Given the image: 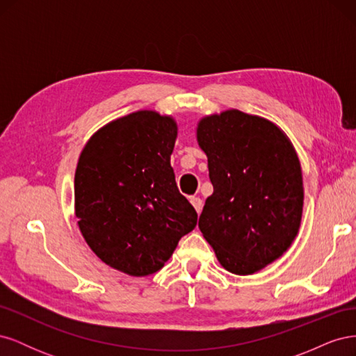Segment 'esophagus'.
I'll return each mask as SVG.
<instances>
[{
  "instance_id": "obj_1",
  "label": "esophagus",
  "mask_w": 356,
  "mask_h": 356,
  "mask_svg": "<svg viewBox=\"0 0 356 356\" xmlns=\"http://www.w3.org/2000/svg\"><path fill=\"white\" fill-rule=\"evenodd\" d=\"M190 202H191L193 207H195L196 212H197V213H200V212H202V207H203V202H202V199H200V197H191V199H190Z\"/></svg>"
}]
</instances>
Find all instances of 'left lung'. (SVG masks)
<instances>
[{
	"mask_svg": "<svg viewBox=\"0 0 356 356\" xmlns=\"http://www.w3.org/2000/svg\"><path fill=\"white\" fill-rule=\"evenodd\" d=\"M196 135L213 186L199 229L225 270L252 275L282 257L300 230L296 149L275 123L239 110L200 118Z\"/></svg>",
	"mask_w": 356,
	"mask_h": 356,
	"instance_id": "obj_1",
	"label": "left lung"
}]
</instances>
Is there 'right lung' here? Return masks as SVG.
Returning a JSON list of instances; mask_svg holds the SVG:
<instances>
[{"instance_id":"right-lung-1","label":"right lung","mask_w":356,"mask_h":356,"mask_svg":"<svg viewBox=\"0 0 356 356\" xmlns=\"http://www.w3.org/2000/svg\"><path fill=\"white\" fill-rule=\"evenodd\" d=\"M170 115L141 110L102 126L84 145L74 178L75 217L101 260L129 276L159 272L197 212L181 195L170 154Z\"/></svg>"}]
</instances>
